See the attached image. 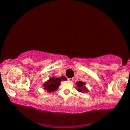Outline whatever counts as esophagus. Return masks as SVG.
Wrapping results in <instances>:
<instances>
[{
  "label": "esophagus",
  "mask_w": 130,
  "mask_h": 130,
  "mask_svg": "<svg viewBox=\"0 0 130 130\" xmlns=\"http://www.w3.org/2000/svg\"><path fill=\"white\" fill-rule=\"evenodd\" d=\"M68 80L69 81V82H74V78H68Z\"/></svg>",
  "instance_id": "1"
}]
</instances>
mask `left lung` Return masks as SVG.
Wrapping results in <instances>:
<instances>
[{
    "instance_id": "8db88e82",
    "label": "left lung",
    "mask_w": 130,
    "mask_h": 130,
    "mask_svg": "<svg viewBox=\"0 0 130 130\" xmlns=\"http://www.w3.org/2000/svg\"><path fill=\"white\" fill-rule=\"evenodd\" d=\"M76 85H77V89L78 90V91H79V92H88V90L87 89L86 86H85L86 83H84V82L80 81V82H77V83H76Z\"/></svg>"
}]
</instances>
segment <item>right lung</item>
<instances>
[{
    "mask_svg": "<svg viewBox=\"0 0 130 130\" xmlns=\"http://www.w3.org/2000/svg\"><path fill=\"white\" fill-rule=\"evenodd\" d=\"M62 80H66V78L63 76L60 78H56L55 77H51L43 85L44 89L48 92H53L58 89L61 82Z\"/></svg>",
    "mask_w": 130,
    "mask_h": 130,
    "instance_id": "right-lung-1",
    "label": "right lung"
}]
</instances>
